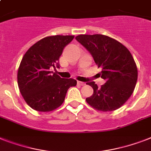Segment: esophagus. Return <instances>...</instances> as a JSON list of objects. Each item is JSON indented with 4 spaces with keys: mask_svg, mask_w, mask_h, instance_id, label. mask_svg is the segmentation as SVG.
<instances>
[{
    "mask_svg": "<svg viewBox=\"0 0 151 151\" xmlns=\"http://www.w3.org/2000/svg\"><path fill=\"white\" fill-rule=\"evenodd\" d=\"M78 85H81V86H84V84H85V83H84V82H81V81H78Z\"/></svg>",
    "mask_w": 151,
    "mask_h": 151,
    "instance_id": "obj_1",
    "label": "esophagus"
}]
</instances>
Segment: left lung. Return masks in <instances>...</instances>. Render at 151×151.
<instances>
[{"label": "left lung", "instance_id": "left-lung-1", "mask_svg": "<svg viewBox=\"0 0 151 151\" xmlns=\"http://www.w3.org/2000/svg\"><path fill=\"white\" fill-rule=\"evenodd\" d=\"M76 40L92 55L101 67V78L106 83L99 88L95 82L87 83L94 93L86 101L93 109L111 111L124 105L133 94L137 84V64L131 52L117 40L107 35H79Z\"/></svg>", "mask_w": 151, "mask_h": 151}]
</instances>
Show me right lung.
<instances>
[{
	"instance_id": "right-lung-1",
	"label": "right lung",
	"mask_w": 151,
	"mask_h": 151,
	"mask_svg": "<svg viewBox=\"0 0 151 151\" xmlns=\"http://www.w3.org/2000/svg\"><path fill=\"white\" fill-rule=\"evenodd\" d=\"M74 35H52L35 42L23 56L18 70V84L24 101L38 111H51L64 101L67 90L77 85L73 78H61L50 71L57 64L63 48Z\"/></svg>"
}]
</instances>
